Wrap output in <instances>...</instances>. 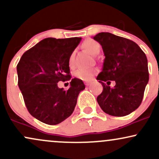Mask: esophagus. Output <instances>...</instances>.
<instances>
[{
	"label": "esophagus",
	"instance_id": "esophagus-1",
	"mask_svg": "<svg viewBox=\"0 0 159 159\" xmlns=\"http://www.w3.org/2000/svg\"><path fill=\"white\" fill-rule=\"evenodd\" d=\"M90 82H89V81H86L85 82V85L86 86H89V85H90Z\"/></svg>",
	"mask_w": 159,
	"mask_h": 159
}]
</instances>
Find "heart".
Wrapping results in <instances>:
<instances>
[{"mask_svg":"<svg viewBox=\"0 0 159 159\" xmlns=\"http://www.w3.org/2000/svg\"><path fill=\"white\" fill-rule=\"evenodd\" d=\"M83 48L86 49L93 55H96L98 54L100 51V45L96 41L92 39H87L83 42L82 44ZM68 63L69 67H73L75 65V52L71 53L69 55ZM96 69H79L75 72V76L78 79L82 81H89L92 79L95 74H96Z\"/></svg>","mask_w":159,"mask_h":159,"instance_id":"b5f03b06","label":"heart"}]
</instances>
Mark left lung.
Segmentation results:
<instances>
[{"instance_id": "1", "label": "left lung", "mask_w": 159, "mask_h": 159, "mask_svg": "<svg viewBox=\"0 0 159 159\" xmlns=\"http://www.w3.org/2000/svg\"><path fill=\"white\" fill-rule=\"evenodd\" d=\"M93 39L102 45L105 56L102 71L96 78L103 86L97 97L98 105L111 116H126L143 99L149 81L147 56L134 42L111 33H99ZM111 80L116 83L113 89L109 86Z\"/></svg>"}]
</instances>
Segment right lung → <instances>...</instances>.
<instances>
[{
	"label": "right lung",
	"instance_id": "1",
	"mask_svg": "<svg viewBox=\"0 0 159 159\" xmlns=\"http://www.w3.org/2000/svg\"><path fill=\"white\" fill-rule=\"evenodd\" d=\"M81 37L45 38L24 53L17 65L18 84L29 113L48 125H57L74 111L78 95L85 85L72 78L69 90L59 81L71 79L68 60Z\"/></svg>",
	"mask_w": 159,
	"mask_h": 159
}]
</instances>
